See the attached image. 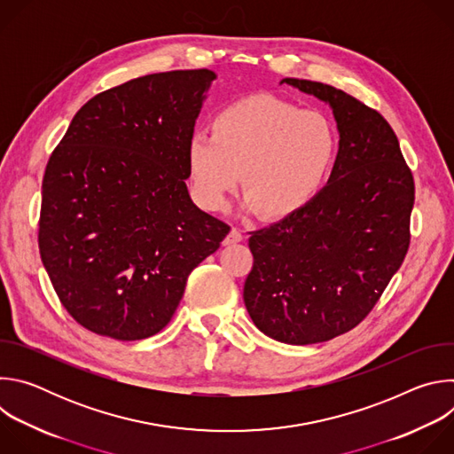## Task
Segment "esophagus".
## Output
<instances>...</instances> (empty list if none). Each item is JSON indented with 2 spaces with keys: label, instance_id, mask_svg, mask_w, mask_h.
Here are the masks:
<instances>
[{
  "label": "esophagus",
  "instance_id": "34e87169",
  "mask_svg": "<svg viewBox=\"0 0 454 454\" xmlns=\"http://www.w3.org/2000/svg\"><path fill=\"white\" fill-rule=\"evenodd\" d=\"M242 239H244V235L240 233V230H237V228H231V230H230V233L224 237L223 244H224V246H233V244L240 242Z\"/></svg>",
  "mask_w": 454,
  "mask_h": 454
}]
</instances>
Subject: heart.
I'll list each match as a JSON object with an SVG mask.
<instances>
[{
	"label": "heart",
	"instance_id": "b5f03b06",
	"mask_svg": "<svg viewBox=\"0 0 454 454\" xmlns=\"http://www.w3.org/2000/svg\"><path fill=\"white\" fill-rule=\"evenodd\" d=\"M334 156L336 133L325 114L268 93L226 106L212 121V135L193 133L186 149L201 207L221 208L242 177V208L268 221L300 212L325 181Z\"/></svg>",
	"mask_w": 454,
	"mask_h": 454
}]
</instances>
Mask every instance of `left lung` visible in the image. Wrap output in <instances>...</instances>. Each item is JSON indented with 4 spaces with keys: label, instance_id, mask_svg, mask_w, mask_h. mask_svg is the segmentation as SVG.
I'll use <instances>...</instances> for the list:
<instances>
[{
    "label": "left lung",
    "instance_id": "left-lung-1",
    "mask_svg": "<svg viewBox=\"0 0 454 454\" xmlns=\"http://www.w3.org/2000/svg\"><path fill=\"white\" fill-rule=\"evenodd\" d=\"M284 82L329 104L340 151L329 183L300 212L251 231L244 303L266 336L312 345L359 325L399 271L415 183L375 109L329 84Z\"/></svg>",
    "mask_w": 454,
    "mask_h": 454
}]
</instances>
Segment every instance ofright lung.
Masks as SVG:
<instances>
[{
	"label": "right lung",
	"mask_w": 454,
	"mask_h": 454,
	"mask_svg": "<svg viewBox=\"0 0 454 454\" xmlns=\"http://www.w3.org/2000/svg\"><path fill=\"white\" fill-rule=\"evenodd\" d=\"M212 70L153 74L74 116L43 177L39 253L70 316L118 341L158 334L230 226L193 205L186 149Z\"/></svg>",
	"instance_id": "right-lung-1"
}]
</instances>
